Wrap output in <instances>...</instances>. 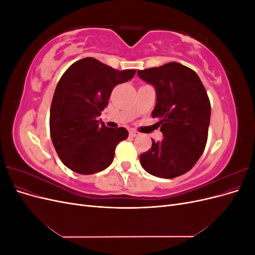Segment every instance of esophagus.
Masks as SVG:
<instances>
[{
	"instance_id": "obj_1",
	"label": "esophagus",
	"mask_w": 255,
	"mask_h": 255,
	"mask_svg": "<svg viewBox=\"0 0 255 255\" xmlns=\"http://www.w3.org/2000/svg\"><path fill=\"white\" fill-rule=\"evenodd\" d=\"M139 132H137V130H135V129H130L129 130V136L130 137H136V136H139Z\"/></svg>"
}]
</instances>
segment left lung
Listing matches in <instances>:
<instances>
[{"mask_svg": "<svg viewBox=\"0 0 255 255\" xmlns=\"http://www.w3.org/2000/svg\"><path fill=\"white\" fill-rule=\"evenodd\" d=\"M156 90L152 118H158L164 138L152 139L140 155L144 170L157 177L173 179L188 172L205 149L211 119V103L201 80L190 68L168 63L137 71Z\"/></svg>", "mask_w": 255, "mask_h": 255, "instance_id": "obj_1", "label": "left lung"}]
</instances>
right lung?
I'll return each instance as SVG.
<instances>
[{"label":"right lung","mask_w":255,"mask_h":255,"mask_svg":"<svg viewBox=\"0 0 255 255\" xmlns=\"http://www.w3.org/2000/svg\"><path fill=\"white\" fill-rule=\"evenodd\" d=\"M136 70L118 71L96 58L75 61L61 76L50 110L51 138L63 164L80 174L104 170L117 144L128 132L111 128L97 120L109 104L112 91Z\"/></svg>","instance_id":"right-lung-1"}]
</instances>
